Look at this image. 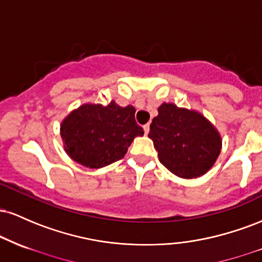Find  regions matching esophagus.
<instances>
[{"mask_svg": "<svg viewBox=\"0 0 262 262\" xmlns=\"http://www.w3.org/2000/svg\"><path fill=\"white\" fill-rule=\"evenodd\" d=\"M144 133H145L146 135H148V133H149V130H150V124H149V123H146V124L145 125H144Z\"/></svg>", "mask_w": 262, "mask_h": 262, "instance_id": "esophagus-1", "label": "esophagus"}]
</instances>
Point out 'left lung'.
I'll return each instance as SVG.
<instances>
[{
	"label": "left lung",
	"mask_w": 262,
	"mask_h": 262,
	"mask_svg": "<svg viewBox=\"0 0 262 262\" xmlns=\"http://www.w3.org/2000/svg\"><path fill=\"white\" fill-rule=\"evenodd\" d=\"M150 124L149 138L159 160L181 179H197L212 169L222 150L218 129L202 113L161 103Z\"/></svg>",
	"instance_id": "obj_1"
}]
</instances>
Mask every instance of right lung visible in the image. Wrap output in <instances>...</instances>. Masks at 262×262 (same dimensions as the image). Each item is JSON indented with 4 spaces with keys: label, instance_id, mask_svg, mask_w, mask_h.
Masks as SVG:
<instances>
[{
    "label": "right lung",
    "instance_id": "obj_1",
    "mask_svg": "<svg viewBox=\"0 0 262 262\" xmlns=\"http://www.w3.org/2000/svg\"><path fill=\"white\" fill-rule=\"evenodd\" d=\"M135 108L83 103L60 123L64 150L69 158L90 169H101L127 154L134 138L144 130L135 122Z\"/></svg>",
    "mask_w": 262,
    "mask_h": 262
}]
</instances>
